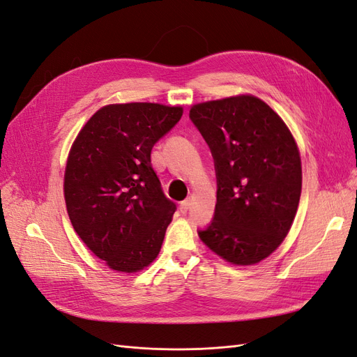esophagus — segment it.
<instances>
[{"label": "esophagus", "mask_w": 357, "mask_h": 357, "mask_svg": "<svg viewBox=\"0 0 357 357\" xmlns=\"http://www.w3.org/2000/svg\"><path fill=\"white\" fill-rule=\"evenodd\" d=\"M190 208V201L189 199H185L180 202V211L181 213H188V210Z\"/></svg>", "instance_id": "obj_1"}]
</instances>
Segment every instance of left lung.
I'll list each match as a JSON object with an SVG mask.
<instances>
[{
	"mask_svg": "<svg viewBox=\"0 0 357 357\" xmlns=\"http://www.w3.org/2000/svg\"><path fill=\"white\" fill-rule=\"evenodd\" d=\"M214 159L218 202L199 238L225 261L252 265L283 243L298 210L302 169L280 116L252 95L193 105L189 113Z\"/></svg>",
	"mask_w": 357,
	"mask_h": 357,
	"instance_id": "left-lung-1",
	"label": "left lung"
}]
</instances>
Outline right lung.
<instances>
[{
    "label": "right lung",
    "mask_w": 357,
    "mask_h": 357,
    "mask_svg": "<svg viewBox=\"0 0 357 357\" xmlns=\"http://www.w3.org/2000/svg\"><path fill=\"white\" fill-rule=\"evenodd\" d=\"M181 114V107L152 102L107 105L71 147L63 177L71 225L116 271H139L164 243L177 205L162 190L150 153Z\"/></svg>",
    "instance_id": "add662e5"
}]
</instances>
